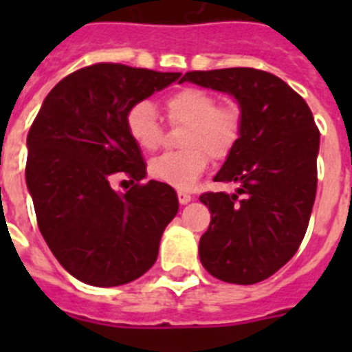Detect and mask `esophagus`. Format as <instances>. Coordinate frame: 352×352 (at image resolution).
Listing matches in <instances>:
<instances>
[{"label": "esophagus", "instance_id": "obj_1", "mask_svg": "<svg viewBox=\"0 0 352 352\" xmlns=\"http://www.w3.org/2000/svg\"><path fill=\"white\" fill-rule=\"evenodd\" d=\"M178 201H179V204H188L192 201V195L188 194V192L179 190L178 192Z\"/></svg>", "mask_w": 352, "mask_h": 352}]
</instances>
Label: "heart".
Returning a JSON list of instances; mask_svg holds the SVG:
<instances>
[{
  "label": "heart",
  "instance_id": "1",
  "mask_svg": "<svg viewBox=\"0 0 352 352\" xmlns=\"http://www.w3.org/2000/svg\"><path fill=\"white\" fill-rule=\"evenodd\" d=\"M167 120L185 125L182 151L164 153L149 162V174L166 185L186 190L194 186L213 160H226L241 138V111L234 104L219 105L217 96L201 88H183L166 98ZM126 130L138 148L153 151L162 141V123L151 102H138L126 113Z\"/></svg>",
  "mask_w": 352,
  "mask_h": 352
}]
</instances>
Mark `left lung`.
<instances>
[{
	"label": "left lung",
	"instance_id": "1",
	"mask_svg": "<svg viewBox=\"0 0 352 352\" xmlns=\"http://www.w3.org/2000/svg\"><path fill=\"white\" fill-rule=\"evenodd\" d=\"M185 80L234 96L241 111V138L214 176L238 188L199 197L211 211L199 257L219 280L257 284L303 241L316 201L321 135L307 102L270 72H186L179 82Z\"/></svg>",
	"mask_w": 352,
	"mask_h": 352
}]
</instances>
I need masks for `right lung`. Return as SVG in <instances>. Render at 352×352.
Masks as SVG:
<instances>
[{"mask_svg": "<svg viewBox=\"0 0 352 352\" xmlns=\"http://www.w3.org/2000/svg\"><path fill=\"white\" fill-rule=\"evenodd\" d=\"M118 63L80 68L51 89L28 133L26 185L45 243L77 280L116 287L155 264L178 195L149 179L141 148L130 139L126 113L179 79ZM116 172L136 185L110 186Z\"/></svg>", "mask_w": 352, "mask_h": 352, "instance_id": "right-lung-1", "label": "right lung"}]
</instances>
